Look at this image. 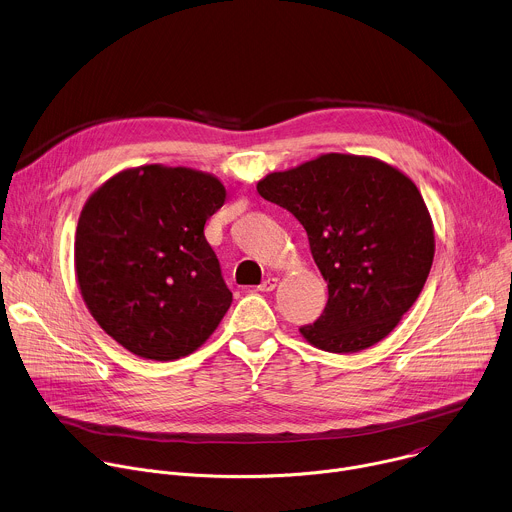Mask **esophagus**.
I'll return each mask as SVG.
<instances>
[{"instance_id": "obj_1", "label": "esophagus", "mask_w": 512, "mask_h": 512, "mask_svg": "<svg viewBox=\"0 0 512 512\" xmlns=\"http://www.w3.org/2000/svg\"><path fill=\"white\" fill-rule=\"evenodd\" d=\"M277 283H279V279H277V277H267V279H265L257 289H259V291H273V289L277 287Z\"/></svg>"}]
</instances>
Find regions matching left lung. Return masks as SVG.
Wrapping results in <instances>:
<instances>
[{"mask_svg":"<svg viewBox=\"0 0 512 512\" xmlns=\"http://www.w3.org/2000/svg\"><path fill=\"white\" fill-rule=\"evenodd\" d=\"M257 192L294 214L328 283L324 314L302 326L328 352L383 340L415 304L433 263V227L417 186L375 158L326 154L273 172Z\"/></svg>","mask_w":512,"mask_h":512,"instance_id":"left-lung-1","label":"left lung"}]
</instances>
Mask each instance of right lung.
Listing matches in <instances>:
<instances>
[{
    "label": "right lung",
    "instance_id": "1",
    "mask_svg": "<svg viewBox=\"0 0 512 512\" xmlns=\"http://www.w3.org/2000/svg\"><path fill=\"white\" fill-rule=\"evenodd\" d=\"M225 198L210 174L152 164L119 172L87 200L75 237L79 287L99 326L129 352L186 356L231 308L204 237Z\"/></svg>",
    "mask_w": 512,
    "mask_h": 512
}]
</instances>
